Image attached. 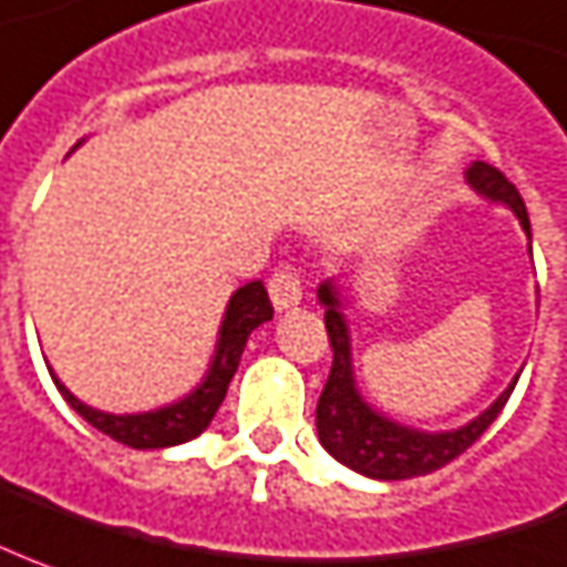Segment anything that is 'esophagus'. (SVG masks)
<instances>
[{
	"label": "esophagus",
	"mask_w": 567,
	"mask_h": 567,
	"mask_svg": "<svg viewBox=\"0 0 567 567\" xmlns=\"http://www.w3.org/2000/svg\"><path fill=\"white\" fill-rule=\"evenodd\" d=\"M269 298H272V307L276 310H288V307H295L303 295V288H300L298 272L291 267H279L272 276H269Z\"/></svg>",
	"instance_id": "1"
}]
</instances>
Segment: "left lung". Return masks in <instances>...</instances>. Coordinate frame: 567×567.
I'll use <instances>...</instances> for the list:
<instances>
[{"mask_svg":"<svg viewBox=\"0 0 567 567\" xmlns=\"http://www.w3.org/2000/svg\"><path fill=\"white\" fill-rule=\"evenodd\" d=\"M465 179L477 195H484L491 202L509 204L515 217L522 219V229L530 235L525 202H522L518 188L512 186L503 173L491 164H484V161H475L465 171ZM319 300L326 307V332L332 341L334 357L329 381H326L319 403H316V431H319V444L326 446L341 465H348L360 475L379 477V481H403V477L429 475V472L444 468L446 462L462 456L484 431L494 425V419L503 413L506 400L515 391L518 379L496 396L491 410H484L477 419H472L468 425L456 431L429 434V431L396 425L391 419L375 413L357 391L353 365H350L348 319L341 313V300H338L334 285H319Z\"/></svg>","mask_w":567,"mask_h":567,"instance_id":"1","label":"left lung"}]
</instances>
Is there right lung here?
<instances>
[{"instance_id": "right-lung-1", "label": "right lung", "mask_w": 567, "mask_h": 567, "mask_svg": "<svg viewBox=\"0 0 567 567\" xmlns=\"http://www.w3.org/2000/svg\"><path fill=\"white\" fill-rule=\"evenodd\" d=\"M272 319V303L264 282H248L241 285L226 307L223 316V326H219V341L217 353H214V363L207 379L183 396L179 403L171 406H161L154 413H138V415H111L102 410H92L83 400L76 396L55 379V388L61 396L71 403V410L83 415L92 429H99L107 437L121 441V444L133 446V450H161V446H176L186 444L192 437H198L210 419L217 415L219 403L226 396V388L233 381L235 369L241 363V350L248 344V334Z\"/></svg>"}]
</instances>
